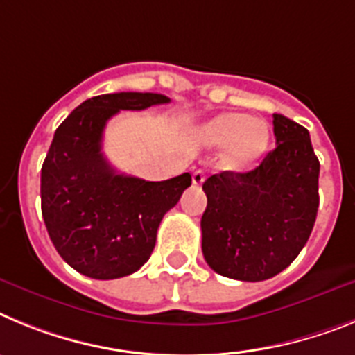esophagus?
Returning <instances> with one entry per match:
<instances>
[{"instance_id": "34e87169", "label": "esophagus", "mask_w": 355, "mask_h": 355, "mask_svg": "<svg viewBox=\"0 0 355 355\" xmlns=\"http://www.w3.org/2000/svg\"><path fill=\"white\" fill-rule=\"evenodd\" d=\"M203 180H205V171L203 169H196L195 173H193V184L200 186V184H203Z\"/></svg>"}]
</instances>
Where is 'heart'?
Masks as SVG:
<instances>
[{
    "label": "heart",
    "mask_w": 355,
    "mask_h": 355,
    "mask_svg": "<svg viewBox=\"0 0 355 355\" xmlns=\"http://www.w3.org/2000/svg\"><path fill=\"white\" fill-rule=\"evenodd\" d=\"M270 125L264 119L248 118L239 112H223L198 130L205 146H225L223 166L246 169L254 166L270 146Z\"/></svg>",
    "instance_id": "obj_1"
}]
</instances>
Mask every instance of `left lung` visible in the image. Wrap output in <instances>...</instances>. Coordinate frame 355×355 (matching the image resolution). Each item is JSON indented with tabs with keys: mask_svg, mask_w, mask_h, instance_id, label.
I'll return each mask as SVG.
<instances>
[{
	"mask_svg": "<svg viewBox=\"0 0 355 355\" xmlns=\"http://www.w3.org/2000/svg\"><path fill=\"white\" fill-rule=\"evenodd\" d=\"M277 146L246 173L203 182L202 252L223 277L259 282L275 277L306 246L318 212L320 162L307 128L273 114Z\"/></svg>",
	"mask_w": 355,
	"mask_h": 355,
	"instance_id": "left-lung-1",
	"label": "left lung"
}]
</instances>
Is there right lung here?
Returning a JSON list of instances; mask_svg holds the SVG:
<instances>
[{
    "label": "right lung",
    "mask_w": 355,
    "mask_h": 355,
    "mask_svg": "<svg viewBox=\"0 0 355 355\" xmlns=\"http://www.w3.org/2000/svg\"><path fill=\"white\" fill-rule=\"evenodd\" d=\"M160 103L169 98L101 94L78 105L55 132L41 171L42 218L60 257L82 275L110 280L139 270L164 214L191 186L189 173L162 182L121 175L101 152L112 116Z\"/></svg>",
    "instance_id": "add662e5"
}]
</instances>
